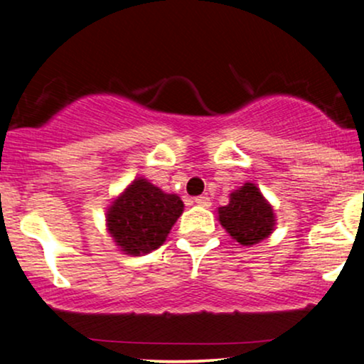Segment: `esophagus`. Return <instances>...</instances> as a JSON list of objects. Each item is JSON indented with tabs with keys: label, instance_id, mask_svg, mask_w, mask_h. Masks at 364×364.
Returning a JSON list of instances; mask_svg holds the SVG:
<instances>
[{
	"label": "esophagus",
	"instance_id": "esophagus-1",
	"mask_svg": "<svg viewBox=\"0 0 364 364\" xmlns=\"http://www.w3.org/2000/svg\"><path fill=\"white\" fill-rule=\"evenodd\" d=\"M195 203L196 205H200V207H203V208H208L212 205V202H210V198H208L207 195H202V196H196L195 198Z\"/></svg>",
	"mask_w": 364,
	"mask_h": 364
}]
</instances>
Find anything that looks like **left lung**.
<instances>
[{"label": "left lung", "instance_id": "1", "mask_svg": "<svg viewBox=\"0 0 364 364\" xmlns=\"http://www.w3.org/2000/svg\"><path fill=\"white\" fill-rule=\"evenodd\" d=\"M219 223L232 240L243 246L260 243L272 235L274 208L253 183H245L229 196V203L219 207Z\"/></svg>", "mask_w": 364, "mask_h": 364}]
</instances>
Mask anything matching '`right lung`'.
Instances as JSON below:
<instances>
[{"label": "right lung", "instance_id": "obj_1", "mask_svg": "<svg viewBox=\"0 0 364 364\" xmlns=\"http://www.w3.org/2000/svg\"><path fill=\"white\" fill-rule=\"evenodd\" d=\"M183 207L178 195L136 178L107 208V231L121 252L140 257L164 245Z\"/></svg>", "mask_w": 364, "mask_h": 364}]
</instances>
